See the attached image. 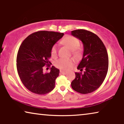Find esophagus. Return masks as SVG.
Masks as SVG:
<instances>
[{"label":"esophagus","instance_id":"34e87169","mask_svg":"<svg viewBox=\"0 0 124 124\" xmlns=\"http://www.w3.org/2000/svg\"><path fill=\"white\" fill-rule=\"evenodd\" d=\"M60 74H66L67 73V72H65V71L62 70H60Z\"/></svg>","mask_w":124,"mask_h":124}]
</instances>
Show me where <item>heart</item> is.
Here are the masks:
<instances>
[{"mask_svg":"<svg viewBox=\"0 0 124 124\" xmlns=\"http://www.w3.org/2000/svg\"><path fill=\"white\" fill-rule=\"evenodd\" d=\"M62 43L72 50L73 54L75 56H79L80 54L81 50L78 46L79 41L76 38L72 35H67L62 40ZM51 53L53 56L57 54V45L52 46L51 49ZM74 60L72 58H61L55 62V66L61 70H67L70 69L73 64Z\"/></svg>","mask_w":124,"mask_h":124,"instance_id":"heart-1","label":"heart"}]
</instances>
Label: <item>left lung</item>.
Wrapping results in <instances>:
<instances>
[{"mask_svg": "<svg viewBox=\"0 0 124 124\" xmlns=\"http://www.w3.org/2000/svg\"><path fill=\"white\" fill-rule=\"evenodd\" d=\"M71 34L83 42V58L77 67L80 72L75 73L71 83L72 89L79 93H91L100 87L108 70V56L103 43L97 35L85 29L72 31ZM85 70L82 73V70Z\"/></svg>", "mask_w": 124, "mask_h": 124, "instance_id": "8db88e82", "label": "left lung"}]
</instances>
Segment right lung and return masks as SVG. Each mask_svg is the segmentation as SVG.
I'll return each mask as SVG.
<instances>
[{"label":"right lung","instance_id":"right-lung-1","mask_svg":"<svg viewBox=\"0 0 124 124\" xmlns=\"http://www.w3.org/2000/svg\"><path fill=\"white\" fill-rule=\"evenodd\" d=\"M64 33L38 31L28 35L20 45L17 54V70L22 83L27 89L38 95H45L55 86L60 70L54 66L49 73L43 67L50 66L51 49Z\"/></svg>","mask_w":124,"mask_h":124}]
</instances>
